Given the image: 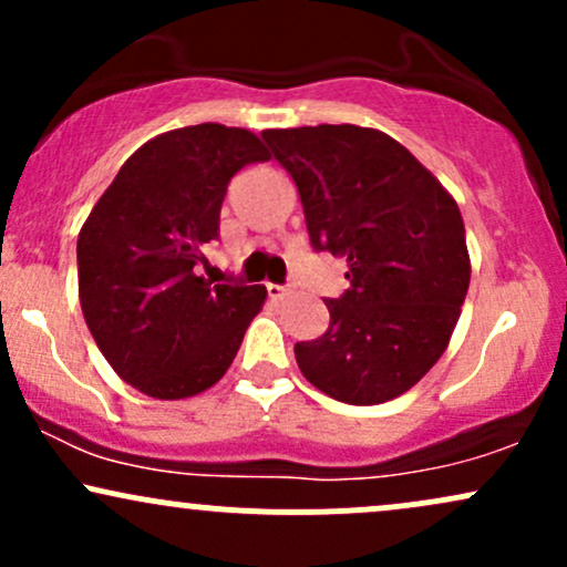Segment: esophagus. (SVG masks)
Here are the masks:
<instances>
[{"label": "esophagus", "mask_w": 567, "mask_h": 567, "mask_svg": "<svg viewBox=\"0 0 567 567\" xmlns=\"http://www.w3.org/2000/svg\"><path fill=\"white\" fill-rule=\"evenodd\" d=\"M266 292H269V298H275V301H282L285 296H290V288L288 285H266Z\"/></svg>", "instance_id": "34e87169"}]
</instances>
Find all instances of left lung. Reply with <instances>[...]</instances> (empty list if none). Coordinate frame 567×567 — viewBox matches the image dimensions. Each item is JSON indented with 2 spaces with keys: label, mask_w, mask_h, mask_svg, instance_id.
Here are the masks:
<instances>
[{
  "label": "left lung",
  "mask_w": 567,
  "mask_h": 567,
  "mask_svg": "<svg viewBox=\"0 0 567 567\" xmlns=\"http://www.w3.org/2000/svg\"><path fill=\"white\" fill-rule=\"evenodd\" d=\"M296 181L315 250L349 266L330 324L296 343L303 379L347 405L405 394L451 343L470 290L464 218L402 143L373 127L264 130Z\"/></svg>",
  "instance_id": "obj_1"
}]
</instances>
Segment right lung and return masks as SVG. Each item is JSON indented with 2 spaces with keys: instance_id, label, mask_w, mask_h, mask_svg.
<instances>
[{
  "instance_id": "add662e5",
  "label": "right lung",
  "mask_w": 567,
  "mask_h": 567,
  "mask_svg": "<svg viewBox=\"0 0 567 567\" xmlns=\"http://www.w3.org/2000/svg\"><path fill=\"white\" fill-rule=\"evenodd\" d=\"M264 159L250 130H167L122 165L84 220V322L114 373L154 400H186L224 379L261 311L264 285H213L199 264L218 237L231 175Z\"/></svg>"
}]
</instances>
